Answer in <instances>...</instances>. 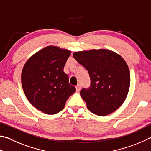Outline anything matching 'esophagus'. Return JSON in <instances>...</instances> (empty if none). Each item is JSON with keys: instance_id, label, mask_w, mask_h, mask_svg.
<instances>
[{"instance_id": "esophagus-1", "label": "esophagus", "mask_w": 151, "mask_h": 151, "mask_svg": "<svg viewBox=\"0 0 151 151\" xmlns=\"http://www.w3.org/2000/svg\"><path fill=\"white\" fill-rule=\"evenodd\" d=\"M81 85L80 84H78L76 85V92H78L80 91V90H81Z\"/></svg>"}]
</instances>
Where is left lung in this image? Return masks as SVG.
I'll list each match as a JSON object with an SVG mask.
<instances>
[{
    "label": "left lung",
    "mask_w": 151,
    "mask_h": 151,
    "mask_svg": "<svg viewBox=\"0 0 151 151\" xmlns=\"http://www.w3.org/2000/svg\"><path fill=\"white\" fill-rule=\"evenodd\" d=\"M73 57L90 77L88 89L83 88L80 92L88 109L99 116L118 109L126 99L130 86V72L125 60L105 49L75 52Z\"/></svg>",
    "instance_id": "obj_1"
}]
</instances>
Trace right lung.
<instances>
[{
    "label": "right lung",
    "mask_w": 151,
    "mask_h": 151,
    "mask_svg": "<svg viewBox=\"0 0 151 151\" xmlns=\"http://www.w3.org/2000/svg\"><path fill=\"white\" fill-rule=\"evenodd\" d=\"M70 51L49 45L33 55L22 72V85L29 102L38 110L53 115L64 108L76 91L63 71Z\"/></svg>",
    "instance_id": "obj_1"
}]
</instances>
